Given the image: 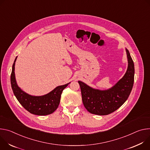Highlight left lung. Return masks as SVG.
<instances>
[{
	"label": "left lung",
	"instance_id": "1",
	"mask_svg": "<svg viewBox=\"0 0 150 150\" xmlns=\"http://www.w3.org/2000/svg\"><path fill=\"white\" fill-rule=\"evenodd\" d=\"M128 66L124 76L112 88L107 90L93 89L85 83L79 81L82 101L91 113L108 115L120 108L127 100L134 82L135 68L128 50L126 49Z\"/></svg>",
	"mask_w": 150,
	"mask_h": 150
}]
</instances>
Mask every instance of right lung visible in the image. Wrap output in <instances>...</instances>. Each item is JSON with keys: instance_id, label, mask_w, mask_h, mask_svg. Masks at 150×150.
<instances>
[{"instance_id": "1", "label": "right lung", "mask_w": 150, "mask_h": 150, "mask_svg": "<svg viewBox=\"0 0 150 150\" xmlns=\"http://www.w3.org/2000/svg\"><path fill=\"white\" fill-rule=\"evenodd\" d=\"M17 58L15 59L12 65L11 75V83L13 92L21 105L28 112L38 115H46L54 112L58 108L61 95L63 90L70 82L64 85L59 86L49 93L43 96L30 95L18 87L15 80V64Z\"/></svg>"}]
</instances>
